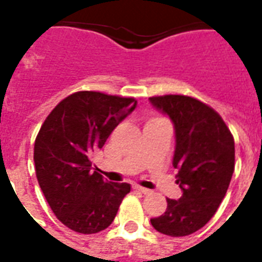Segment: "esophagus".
I'll list each match as a JSON object with an SVG mask.
<instances>
[{"instance_id": "obj_1", "label": "esophagus", "mask_w": 262, "mask_h": 262, "mask_svg": "<svg viewBox=\"0 0 262 262\" xmlns=\"http://www.w3.org/2000/svg\"><path fill=\"white\" fill-rule=\"evenodd\" d=\"M133 189H136V191H139V192L144 193V195H146V193H150V192H151L150 189H147V188L140 187V185H135V187H133Z\"/></svg>"}]
</instances>
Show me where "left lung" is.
<instances>
[{"instance_id": "obj_1", "label": "left lung", "mask_w": 262, "mask_h": 262, "mask_svg": "<svg viewBox=\"0 0 262 262\" xmlns=\"http://www.w3.org/2000/svg\"><path fill=\"white\" fill-rule=\"evenodd\" d=\"M167 115L176 130L172 165L178 170L180 199H167V209L151 226L163 234H192L212 219L223 201L234 171V139L220 115L185 95L148 98Z\"/></svg>"}]
</instances>
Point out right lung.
<instances>
[{"label":"right lung","instance_id":"obj_1","mask_svg":"<svg viewBox=\"0 0 262 262\" xmlns=\"http://www.w3.org/2000/svg\"><path fill=\"white\" fill-rule=\"evenodd\" d=\"M135 98L80 91L49 114L35 140L37 182L57 219L71 230H105L118 213L130 184H115L90 161L116 126L136 108Z\"/></svg>","mask_w":262,"mask_h":262}]
</instances>
